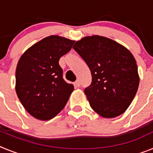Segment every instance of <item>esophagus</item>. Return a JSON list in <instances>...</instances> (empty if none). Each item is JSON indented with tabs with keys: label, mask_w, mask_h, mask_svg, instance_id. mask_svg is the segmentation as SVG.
I'll return each instance as SVG.
<instances>
[{
	"label": "esophagus",
	"mask_w": 153,
	"mask_h": 153,
	"mask_svg": "<svg viewBox=\"0 0 153 153\" xmlns=\"http://www.w3.org/2000/svg\"><path fill=\"white\" fill-rule=\"evenodd\" d=\"M74 86H75V87H79V86H80V83H79V80H76L74 83Z\"/></svg>",
	"instance_id": "1"
}]
</instances>
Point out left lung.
<instances>
[{
	"label": "left lung",
	"instance_id": "left-lung-1",
	"mask_svg": "<svg viewBox=\"0 0 153 153\" xmlns=\"http://www.w3.org/2000/svg\"><path fill=\"white\" fill-rule=\"evenodd\" d=\"M74 50L89 67L92 83L84 93L92 109L104 118H114L129 107L140 76L133 55L124 46L93 35L75 43Z\"/></svg>",
	"mask_w": 153,
	"mask_h": 153
}]
</instances>
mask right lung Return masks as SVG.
Segmentation results:
<instances>
[{"instance_id": "right-lung-1", "label": "right lung", "mask_w": 153, "mask_h": 153, "mask_svg": "<svg viewBox=\"0 0 153 153\" xmlns=\"http://www.w3.org/2000/svg\"><path fill=\"white\" fill-rule=\"evenodd\" d=\"M74 42L51 35L31 46L20 58L16 69V93L34 118L49 120L66 106L74 88L63 79L59 60Z\"/></svg>"}]
</instances>
